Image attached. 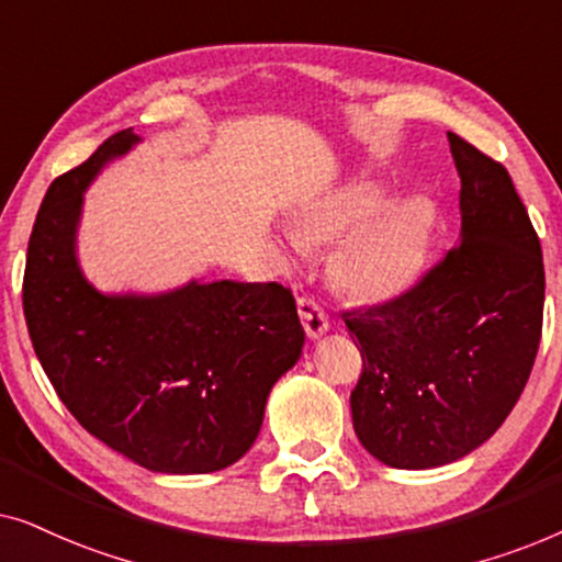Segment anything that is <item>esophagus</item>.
Wrapping results in <instances>:
<instances>
[{
    "label": "esophagus",
    "instance_id": "obj_1",
    "mask_svg": "<svg viewBox=\"0 0 562 562\" xmlns=\"http://www.w3.org/2000/svg\"><path fill=\"white\" fill-rule=\"evenodd\" d=\"M299 317H302V325L312 340H317V337H322L329 329L327 312L322 310L314 299H306V296L299 299Z\"/></svg>",
    "mask_w": 562,
    "mask_h": 562
}]
</instances>
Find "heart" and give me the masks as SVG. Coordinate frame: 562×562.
<instances>
[{"instance_id": "heart-1", "label": "heart", "mask_w": 562, "mask_h": 562, "mask_svg": "<svg viewBox=\"0 0 562 562\" xmlns=\"http://www.w3.org/2000/svg\"><path fill=\"white\" fill-rule=\"evenodd\" d=\"M381 179H352L322 191L294 214L299 245L337 243L333 279L358 302L383 304L406 294L425 266L435 210L422 194L389 199Z\"/></svg>"}]
</instances>
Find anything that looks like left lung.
<instances>
[{
    "mask_svg": "<svg viewBox=\"0 0 562 562\" xmlns=\"http://www.w3.org/2000/svg\"><path fill=\"white\" fill-rule=\"evenodd\" d=\"M460 237L419 286L342 314L363 373L352 427L383 465L427 471L481 448L517 404L542 335L540 237L506 168L448 133Z\"/></svg>",
    "mask_w": 562,
    "mask_h": 562,
    "instance_id": "obj_1",
    "label": "left lung"
}]
</instances>
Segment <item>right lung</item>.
<instances>
[{"mask_svg":"<svg viewBox=\"0 0 562 562\" xmlns=\"http://www.w3.org/2000/svg\"><path fill=\"white\" fill-rule=\"evenodd\" d=\"M143 143L120 130L50 183L27 245L22 306L43 371L79 425L145 471L214 473L252 448L304 327L281 283L99 291L79 260L83 194Z\"/></svg>","mask_w":562,"mask_h":562,"instance_id":"1","label":"right lung"}]
</instances>
